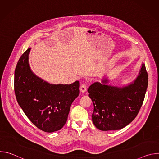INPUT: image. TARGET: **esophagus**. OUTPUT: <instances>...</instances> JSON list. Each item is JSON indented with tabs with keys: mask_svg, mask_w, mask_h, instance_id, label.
Instances as JSON below:
<instances>
[{
	"mask_svg": "<svg viewBox=\"0 0 159 159\" xmlns=\"http://www.w3.org/2000/svg\"><path fill=\"white\" fill-rule=\"evenodd\" d=\"M80 90L82 93H85L86 90H87V85L85 84H83L80 85Z\"/></svg>",
	"mask_w": 159,
	"mask_h": 159,
	"instance_id": "34e87169",
	"label": "esophagus"
}]
</instances>
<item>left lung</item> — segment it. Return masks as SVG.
<instances>
[{"label":"left lung","mask_w":159,"mask_h":159,"mask_svg":"<svg viewBox=\"0 0 159 159\" xmlns=\"http://www.w3.org/2000/svg\"><path fill=\"white\" fill-rule=\"evenodd\" d=\"M148 74L142 63L138 77L125 87L94 82L87 91L94 104L92 115L95 126L102 131L121 129L137 116L142 106L148 86Z\"/></svg>","instance_id":"obj_1"}]
</instances>
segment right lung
Returning <instances> with one entry per match:
<instances>
[{"mask_svg":"<svg viewBox=\"0 0 159 159\" xmlns=\"http://www.w3.org/2000/svg\"><path fill=\"white\" fill-rule=\"evenodd\" d=\"M28 48L20 57L14 73L17 101L29 120L39 129L52 133L66 122L73 101L80 93V83L51 84L37 77L31 70Z\"/></svg>","mask_w":159,"mask_h":159,"instance_id":"add662e5","label":"right lung"}]
</instances>
